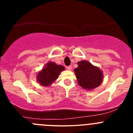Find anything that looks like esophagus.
Listing matches in <instances>:
<instances>
[{"instance_id":"34e87169","label":"esophagus","mask_w":133,"mask_h":133,"mask_svg":"<svg viewBox=\"0 0 133 133\" xmlns=\"http://www.w3.org/2000/svg\"><path fill=\"white\" fill-rule=\"evenodd\" d=\"M66 68H67V69H68V70H69V71L72 70V66H71V65H69V66H68Z\"/></svg>"}]
</instances>
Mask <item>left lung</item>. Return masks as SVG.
Segmentation results:
<instances>
[{"label": "left lung", "mask_w": 133, "mask_h": 133, "mask_svg": "<svg viewBox=\"0 0 133 133\" xmlns=\"http://www.w3.org/2000/svg\"><path fill=\"white\" fill-rule=\"evenodd\" d=\"M78 68L75 73L80 86L88 90H92L98 87L103 81V73L99 68L94 66L86 60L77 63Z\"/></svg>", "instance_id": "obj_1"}]
</instances>
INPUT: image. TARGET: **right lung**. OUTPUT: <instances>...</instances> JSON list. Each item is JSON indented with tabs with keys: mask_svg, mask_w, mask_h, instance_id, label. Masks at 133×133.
Here are the masks:
<instances>
[{
	"mask_svg": "<svg viewBox=\"0 0 133 133\" xmlns=\"http://www.w3.org/2000/svg\"><path fill=\"white\" fill-rule=\"evenodd\" d=\"M64 69L65 68L63 65L49 62L38 73L37 82L42 86H49L58 78L60 72Z\"/></svg>",
	"mask_w": 133,
	"mask_h": 133,
	"instance_id": "1",
	"label": "right lung"
}]
</instances>
